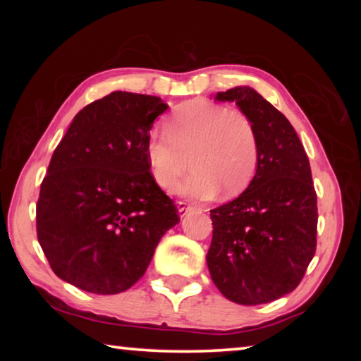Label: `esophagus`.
<instances>
[{"label": "esophagus", "mask_w": 361, "mask_h": 361, "mask_svg": "<svg viewBox=\"0 0 361 361\" xmlns=\"http://www.w3.org/2000/svg\"><path fill=\"white\" fill-rule=\"evenodd\" d=\"M176 207H178V215H180L181 218L186 216L188 212L192 210V207L189 205L188 202H178V204H176Z\"/></svg>", "instance_id": "esophagus-1"}]
</instances>
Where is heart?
<instances>
[{
    "label": "heart",
    "mask_w": 361,
    "mask_h": 361,
    "mask_svg": "<svg viewBox=\"0 0 361 361\" xmlns=\"http://www.w3.org/2000/svg\"><path fill=\"white\" fill-rule=\"evenodd\" d=\"M167 133L154 132L145 152L152 178L170 189L189 167L194 172L176 186L192 199H210L223 189L226 197L240 194L258 167L259 143L253 122L240 111L204 100L181 105L167 122Z\"/></svg>",
    "instance_id": "obj_1"
}]
</instances>
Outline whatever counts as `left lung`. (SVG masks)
I'll return each mask as SVG.
<instances>
[{"mask_svg":"<svg viewBox=\"0 0 361 361\" xmlns=\"http://www.w3.org/2000/svg\"><path fill=\"white\" fill-rule=\"evenodd\" d=\"M253 122L259 143L252 183L232 202L210 210L207 266L229 301L256 305L288 295L317 245V194L309 159L290 121L248 85L218 92Z\"/></svg>","mask_w":361,"mask_h":361,"instance_id":"left-lung-1","label":"left lung"}]
</instances>
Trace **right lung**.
Segmentation results:
<instances>
[{
    "instance_id": "obj_1",
    "label": "right lung",
    "mask_w": 361,
    "mask_h": 361,
    "mask_svg": "<svg viewBox=\"0 0 361 361\" xmlns=\"http://www.w3.org/2000/svg\"><path fill=\"white\" fill-rule=\"evenodd\" d=\"M159 97L114 90L73 118L36 205L39 245L59 279L116 295L143 277L178 210L149 173Z\"/></svg>"
}]
</instances>
